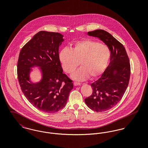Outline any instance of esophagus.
<instances>
[{"label": "esophagus", "mask_w": 148, "mask_h": 148, "mask_svg": "<svg viewBox=\"0 0 148 148\" xmlns=\"http://www.w3.org/2000/svg\"><path fill=\"white\" fill-rule=\"evenodd\" d=\"M74 86H79V85H80V83H77V82H74Z\"/></svg>", "instance_id": "1"}]
</instances>
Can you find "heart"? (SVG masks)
I'll return each mask as SVG.
<instances>
[{
    "label": "heart",
    "mask_w": 148,
    "mask_h": 148,
    "mask_svg": "<svg viewBox=\"0 0 148 148\" xmlns=\"http://www.w3.org/2000/svg\"><path fill=\"white\" fill-rule=\"evenodd\" d=\"M110 50L100 42L86 39L76 42L73 49L65 47L59 54V59L64 71L71 73L79 64L82 66L75 71L73 77L77 81H83L89 76L96 78L101 75L108 65Z\"/></svg>",
    "instance_id": "obj_1"
}]
</instances>
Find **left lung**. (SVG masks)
I'll return each mask as SVG.
<instances>
[{
    "label": "left lung",
    "mask_w": 148,
    "mask_h": 148,
    "mask_svg": "<svg viewBox=\"0 0 148 148\" xmlns=\"http://www.w3.org/2000/svg\"><path fill=\"white\" fill-rule=\"evenodd\" d=\"M88 35L98 38L110 50L109 65L101 76L91 84L92 94L85 99L86 106L92 110L106 112L119 102L127 90L130 62L124 47L108 32L97 29L88 32Z\"/></svg>",
    "instance_id": "left-lung-1"
}]
</instances>
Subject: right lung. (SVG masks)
I'll list each match as a JSON object with an SVG mask.
<instances>
[{
	"mask_svg": "<svg viewBox=\"0 0 148 148\" xmlns=\"http://www.w3.org/2000/svg\"><path fill=\"white\" fill-rule=\"evenodd\" d=\"M59 33L40 31L21 49L17 74L21 91L29 101L44 113H56L65 106L72 80L64 74L59 48L64 41ZM38 67L41 75L38 82L31 80L33 68Z\"/></svg>",
	"mask_w": 148,
	"mask_h": 148,
	"instance_id": "add662e5",
	"label": "right lung"
}]
</instances>
